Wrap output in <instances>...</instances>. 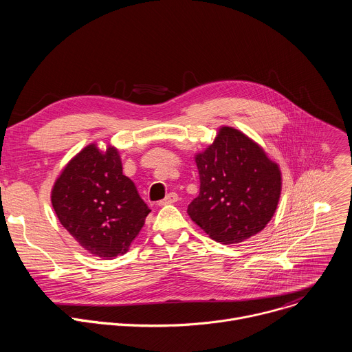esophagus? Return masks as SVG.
<instances>
[{
  "mask_svg": "<svg viewBox=\"0 0 352 352\" xmlns=\"http://www.w3.org/2000/svg\"><path fill=\"white\" fill-rule=\"evenodd\" d=\"M178 200V195L175 192H170L164 199H162L159 202V206H166V205H171L175 204Z\"/></svg>",
  "mask_w": 352,
  "mask_h": 352,
  "instance_id": "1",
  "label": "esophagus"
}]
</instances>
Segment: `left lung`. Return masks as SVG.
I'll return each mask as SVG.
<instances>
[{
  "label": "left lung",
  "mask_w": 352,
  "mask_h": 352,
  "mask_svg": "<svg viewBox=\"0 0 352 352\" xmlns=\"http://www.w3.org/2000/svg\"><path fill=\"white\" fill-rule=\"evenodd\" d=\"M200 192L189 217L223 243L242 242L272 220L281 193V173L263 148L242 132L223 126L195 157Z\"/></svg>",
  "instance_id": "obj_1"
}]
</instances>
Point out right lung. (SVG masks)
I'll use <instances>...</instances> for the list:
<instances>
[{"mask_svg":"<svg viewBox=\"0 0 352 352\" xmlns=\"http://www.w3.org/2000/svg\"><path fill=\"white\" fill-rule=\"evenodd\" d=\"M52 202L64 228L94 256L124 255L150 209L122 174L117 148L86 146L54 184Z\"/></svg>","mask_w":352,"mask_h":352,"instance_id":"right-lung-1","label":"right lung"}]
</instances>
